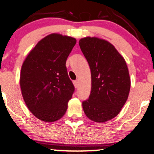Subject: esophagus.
<instances>
[{"label":"esophagus","instance_id":"obj_1","mask_svg":"<svg viewBox=\"0 0 154 154\" xmlns=\"http://www.w3.org/2000/svg\"><path fill=\"white\" fill-rule=\"evenodd\" d=\"M73 84H74V85H75V88H77V87H78V85H79V81H78V80H75V81H74V82H73Z\"/></svg>","mask_w":154,"mask_h":154}]
</instances>
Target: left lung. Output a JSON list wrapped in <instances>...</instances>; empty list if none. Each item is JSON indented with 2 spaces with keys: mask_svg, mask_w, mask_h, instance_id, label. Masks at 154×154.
I'll list each match as a JSON object with an SVG mask.
<instances>
[{
  "mask_svg": "<svg viewBox=\"0 0 154 154\" xmlns=\"http://www.w3.org/2000/svg\"><path fill=\"white\" fill-rule=\"evenodd\" d=\"M79 45L91 70V89L82 102L89 119L107 122L119 114L129 97L131 80L125 60L106 40L86 37Z\"/></svg>",
  "mask_w": 154,
  "mask_h": 154,
  "instance_id": "left-lung-1",
  "label": "left lung"
}]
</instances>
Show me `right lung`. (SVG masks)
<instances>
[{
    "label": "right lung",
    "mask_w": 154,
    "mask_h": 154,
    "mask_svg": "<svg viewBox=\"0 0 154 154\" xmlns=\"http://www.w3.org/2000/svg\"><path fill=\"white\" fill-rule=\"evenodd\" d=\"M75 38L52 33L42 39L29 52L21 67L20 85L26 106L46 122L64 116L75 91L66 61Z\"/></svg>",
    "instance_id": "obj_1"
}]
</instances>
